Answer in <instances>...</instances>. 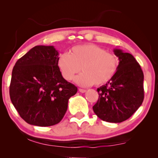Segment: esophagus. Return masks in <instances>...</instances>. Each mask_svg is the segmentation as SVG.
Segmentation results:
<instances>
[{
	"mask_svg": "<svg viewBox=\"0 0 158 158\" xmlns=\"http://www.w3.org/2000/svg\"><path fill=\"white\" fill-rule=\"evenodd\" d=\"M79 91L81 92V93H85V92H86V90H85V89H82V88H80L79 89Z\"/></svg>",
	"mask_w": 158,
	"mask_h": 158,
	"instance_id": "esophagus-1",
	"label": "esophagus"
}]
</instances>
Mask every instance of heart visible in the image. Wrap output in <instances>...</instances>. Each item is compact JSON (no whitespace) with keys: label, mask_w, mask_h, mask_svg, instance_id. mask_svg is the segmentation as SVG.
<instances>
[{"label":"heart","mask_w":158,"mask_h":158,"mask_svg":"<svg viewBox=\"0 0 158 158\" xmlns=\"http://www.w3.org/2000/svg\"><path fill=\"white\" fill-rule=\"evenodd\" d=\"M118 64L115 55L94 44L73 47L70 54L62 53L57 60V65L66 81L73 80L81 68L83 73L75 77V82L82 87L107 83L115 75Z\"/></svg>","instance_id":"1"}]
</instances>
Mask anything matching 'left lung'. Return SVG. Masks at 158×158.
Listing matches in <instances>:
<instances>
[{"label":"left lung","instance_id":"8db88e82","mask_svg":"<svg viewBox=\"0 0 158 158\" xmlns=\"http://www.w3.org/2000/svg\"><path fill=\"white\" fill-rule=\"evenodd\" d=\"M114 52L119 60L118 70L111 81L97 89L99 98L93 109L101 120L120 123L143 102L144 74L131 54L119 49H114Z\"/></svg>","mask_w":158,"mask_h":158}]
</instances>
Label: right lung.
Instances as JSON below:
<instances>
[{
  "label": "right lung",
  "instance_id": "obj_1",
  "mask_svg": "<svg viewBox=\"0 0 158 158\" xmlns=\"http://www.w3.org/2000/svg\"><path fill=\"white\" fill-rule=\"evenodd\" d=\"M58 57L54 46L39 45L15 64L10 98L28 124L39 127L58 124L66 113L69 98L77 91L76 86L62 77Z\"/></svg>",
  "mask_w": 158,
  "mask_h": 158
}]
</instances>
